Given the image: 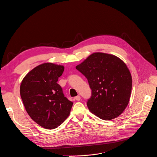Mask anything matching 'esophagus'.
I'll return each mask as SVG.
<instances>
[{
    "label": "esophagus",
    "instance_id": "1",
    "mask_svg": "<svg viewBox=\"0 0 157 157\" xmlns=\"http://www.w3.org/2000/svg\"><path fill=\"white\" fill-rule=\"evenodd\" d=\"M75 99L76 101H80V99H81V96H77L75 97Z\"/></svg>",
    "mask_w": 157,
    "mask_h": 157
}]
</instances>
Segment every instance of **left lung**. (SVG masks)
<instances>
[{"mask_svg":"<svg viewBox=\"0 0 157 157\" xmlns=\"http://www.w3.org/2000/svg\"><path fill=\"white\" fill-rule=\"evenodd\" d=\"M76 68L87 78L92 90L87 101L92 113L108 121L123 113L132 85L131 74L123 61L113 55L94 53Z\"/></svg>","mask_w":157,"mask_h":157,"instance_id":"1","label":"left lung"}]
</instances>
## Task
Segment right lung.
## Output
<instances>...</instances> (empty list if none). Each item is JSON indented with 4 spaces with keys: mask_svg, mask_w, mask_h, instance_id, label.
Wrapping results in <instances>:
<instances>
[{
    "mask_svg": "<svg viewBox=\"0 0 157 157\" xmlns=\"http://www.w3.org/2000/svg\"><path fill=\"white\" fill-rule=\"evenodd\" d=\"M64 66L52 63L41 64L31 70L21 81L20 92L28 114L43 128L53 129L70 114L73 102L57 83Z\"/></svg>",
    "mask_w": 157,
    "mask_h": 157,
    "instance_id": "add662e5",
    "label": "right lung"
}]
</instances>
